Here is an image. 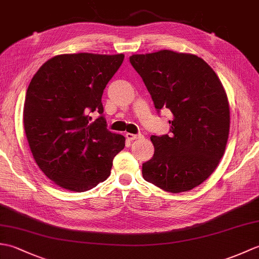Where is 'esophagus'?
Instances as JSON below:
<instances>
[{
	"mask_svg": "<svg viewBox=\"0 0 259 259\" xmlns=\"http://www.w3.org/2000/svg\"><path fill=\"white\" fill-rule=\"evenodd\" d=\"M126 139L128 140H136V139H140L142 138V135L141 134H138V135H134V134H126L125 135Z\"/></svg>",
	"mask_w": 259,
	"mask_h": 259,
	"instance_id": "obj_1",
	"label": "esophagus"
}]
</instances>
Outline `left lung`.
<instances>
[{"mask_svg":"<svg viewBox=\"0 0 259 259\" xmlns=\"http://www.w3.org/2000/svg\"><path fill=\"white\" fill-rule=\"evenodd\" d=\"M130 63L157 111L172 113L170 135L150 137L155 153L142 163V176L172 194L191 190L213 172L226 149L230 115L222 82L201 58L189 53L134 54Z\"/></svg>","mask_w":259,"mask_h":259,"instance_id":"left-lung-1","label":"left lung"}]
</instances>
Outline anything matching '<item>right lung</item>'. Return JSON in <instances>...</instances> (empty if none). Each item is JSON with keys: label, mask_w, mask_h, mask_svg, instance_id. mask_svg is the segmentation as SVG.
Listing matches in <instances>:
<instances>
[{"label": "right lung", "mask_w": 259, "mask_h": 259, "mask_svg": "<svg viewBox=\"0 0 259 259\" xmlns=\"http://www.w3.org/2000/svg\"><path fill=\"white\" fill-rule=\"evenodd\" d=\"M123 54H61L42 65L27 88L23 124L43 174L71 191L92 189L111 172L124 137L107 129L101 102ZM98 112L93 121L90 113Z\"/></svg>", "instance_id": "right-lung-1"}]
</instances>
